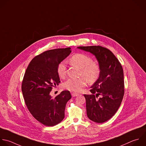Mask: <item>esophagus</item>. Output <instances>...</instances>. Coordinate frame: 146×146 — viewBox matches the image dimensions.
I'll return each mask as SVG.
<instances>
[{
    "mask_svg": "<svg viewBox=\"0 0 146 146\" xmlns=\"http://www.w3.org/2000/svg\"><path fill=\"white\" fill-rule=\"evenodd\" d=\"M78 95H79V94L77 93H76V92H73V93H72V97H76V96H78Z\"/></svg>",
    "mask_w": 146,
    "mask_h": 146,
    "instance_id": "esophagus-1",
    "label": "esophagus"
}]
</instances>
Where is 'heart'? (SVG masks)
Returning a JSON list of instances; mask_svg holds the SVG:
<instances>
[{
	"instance_id": "b5f03b06",
	"label": "heart",
	"mask_w": 146,
	"mask_h": 146,
	"mask_svg": "<svg viewBox=\"0 0 146 146\" xmlns=\"http://www.w3.org/2000/svg\"><path fill=\"white\" fill-rule=\"evenodd\" d=\"M69 61L72 65L81 69V76H84L86 78L89 82L93 83L99 78L100 74V66L96 62H92V59L90 57L84 54L78 53L73 56ZM57 70L59 77L64 78L66 73L65 62L63 61L60 63ZM86 79L83 77L77 79L69 78L64 83L63 86L66 89L79 92L86 85Z\"/></svg>"
}]
</instances>
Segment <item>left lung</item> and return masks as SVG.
Segmentation results:
<instances>
[{
    "label": "left lung",
    "instance_id": "8db88e82",
    "mask_svg": "<svg viewBox=\"0 0 146 146\" xmlns=\"http://www.w3.org/2000/svg\"><path fill=\"white\" fill-rule=\"evenodd\" d=\"M77 48L94 55L100 66V76L90 90L92 94L84 96L88 118L94 122L103 123L116 113L121 103L124 93L123 68L115 56L107 48L100 46Z\"/></svg>",
    "mask_w": 146,
    "mask_h": 146
}]
</instances>
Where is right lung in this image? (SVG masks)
Instances as JSON below:
<instances>
[{"instance_id":"right-lung-1","label":"right lung","mask_w":146,"mask_h":146,"mask_svg":"<svg viewBox=\"0 0 146 146\" xmlns=\"http://www.w3.org/2000/svg\"><path fill=\"white\" fill-rule=\"evenodd\" d=\"M71 52L70 47L46 51L31 61L25 73L22 91L26 105L44 125H56L64 119L66 103L72 98L70 92L64 90L55 98L50 93L60 82L58 65Z\"/></svg>"}]
</instances>
